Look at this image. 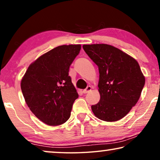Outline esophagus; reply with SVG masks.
Here are the masks:
<instances>
[{
    "label": "esophagus",
    "instance_id": "34e87169",
    "mask_svg": "<svg viewBox=\"0 0 160 160\" xmlns=\"http://www.w3.org/2000/svg\"><path fill=\"white\" fill-rule=\"evenodd\" d=\"M91 89H92V87H91V86H88V87H87L86 89H84V90H83V92H84V94L88 93L89 92H90V91H91Z\"/></svg>",
    "mask_w": 160,
    "mask_h": 160
}]
</instances>
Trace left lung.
Here are the masks:
<instances>
[{"instance_id":"obj_1","label":"left lung","mask_w":160,"mask_h":160,"mask_svg":"<svg viewBox=\"0 0 160 160\" xmlns=\"http://www.w3.org/2000/svg\"><path fill=\"white\" fill-rule=\"evenodd\" d=\"M83 49L99 69L100 99L92 106L93 113L106 122L121 119L137 103L145 84L139 64L111 45H83Z\"/></svg>"}]
</instances>
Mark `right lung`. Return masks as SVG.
I'll list each match as a JSON object with an SVG mask.
<instances>
[{
    "label": "right lung",
    "instance_id": "1",
    "mask_svg": "<svg viewBox=\"0 0 160 160\" xmlns=\"http://www.w3.org/2000/svg\"><path fill=\"white\" fill-rule=\"evenodd\" d=\"M80 50V44L54 48L30 64L21 81L28 106L48 125H60L71 116L78 95L68 72Z\"/></svg>",
    "mask_w": 160,
    "mask_h": 160
}]
</instances>
